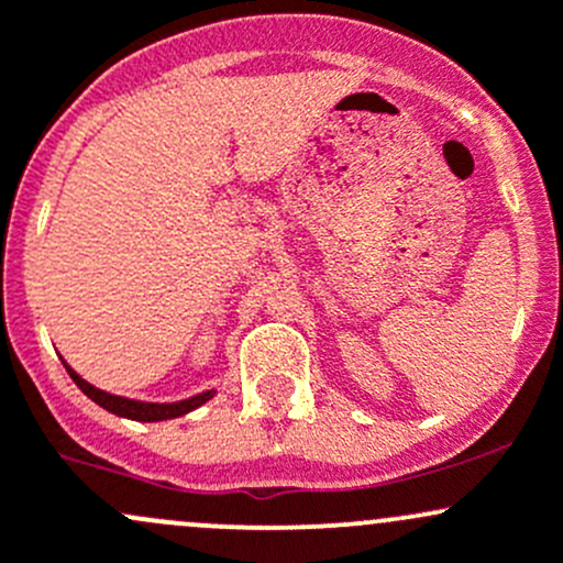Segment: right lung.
Masks as SVG:
<instances>
[{
	"mask_svg": "<svg viewBox=\"0 0 563 563\" xmlns=\"http://www.w3.org/2000/svg\"><path fill=\"white\" fill-rule=\"evenodd\" d=\"M64 367H66V373L71 376V380H75V384L80 386V389L86 391V395L96 405H101V408L110 410V413H114V416H123V419H134V421L177 419V416L190 413V410H196L198 405H203L214 397V389H209V391H201V395L190 397V400H179V402H139V400H129V397H118V395H110V391L96 389V386H90L86 378L77 376V373L66 365V362H64Z\"/></svg>",
	"mask_w": 563,
	"mask_h": 563,
	"instance_id": "right-lung-1",
	"label": "right lung"
}]
</instances>
